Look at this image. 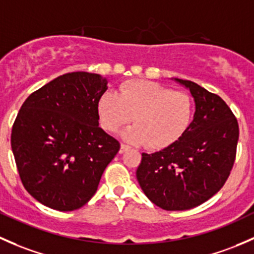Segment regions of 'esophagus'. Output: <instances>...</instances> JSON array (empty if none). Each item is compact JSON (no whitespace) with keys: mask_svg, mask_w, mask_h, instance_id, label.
<instances>
[{"mask_svg":"<svg viewBox=\"0 0 254 254\" xmlns=\"http://www.w3.org/2000/svg\"><path fill=\"white\" fill-rule=\"evenodd\" d=\"M128 149H129V146H128L127 144H124V143H122L121 144V148H120V153H125V151H127Z\"/></svg>","mask_w":254,"mask_h":254,"instance_id":"obj_1","label":"esophagus"}]
</instances>
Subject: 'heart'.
<instances>
[{
	"label": "heart",
	"instance_id": "obj_1",
	"mask_svg": "<svg viewBox=\"0 0 254 254\" xmlns=\"http://www.w3.org/2000/svg\"><path fill=\"white\" fill-rule=\"evenodd\" d=\"M101 126L115 133L134 121L125 137L135 144L161 150L175 144L193 119V100L187 93L174 91L150 80L124 83L119 94L106 91L98 103Z\"/></svg>",
	"mask_w": 254,
	"mask_h": 254
}]
</instances>
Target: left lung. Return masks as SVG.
I'll list each match as a JSON object with an SVG mask.
<instances>
[{"label": "left lung", "instance_id": "1", "mask_svg": "<svg viewBox=\"0 0 254 254\" xmlns=\"http://www.w3.org/2000/svg\"><path fill=\"white\" fill-rule=\"evenodd\" d=\"M195 112L184 137L153 154H142L137 180L146 197L165 210H187L206 202L229 179L236 159L239 124L223 99L190 80Z\"/></svg>", "mask_w": 254, "mask_h": 254}]
</instances>
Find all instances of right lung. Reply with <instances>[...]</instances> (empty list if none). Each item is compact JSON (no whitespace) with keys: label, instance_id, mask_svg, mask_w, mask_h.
<instances>
[{"label":"right lung","instance_id":"1","mask_svg":"<svg viewBox=\"0 0 254 254\" xmlns=\"http://www.w3.org/2000/svg\"><path fill=\"white\" fill-rule=\"evenodd\" d=\"M106 84L95 73H66L23 103L10 145L23 186L41 204L60 211L82 208L119 153V140L99 127Z\"/></svg>","mask_w":254,"mask_h":254}]
</instances>
